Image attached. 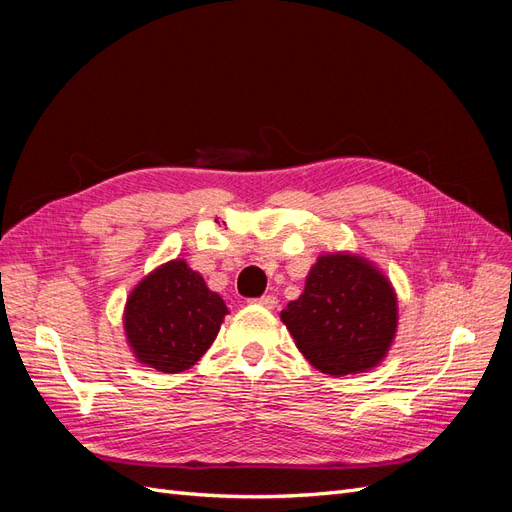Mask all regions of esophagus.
I'll return each instance as SVG.
<instances>
[{"mask_svg":"<svg viewBox=\"0 0 512 512\" xmlns=\"http://www.w3.org/2000/svg\"><path fill=\"white\" fill-rule=\"evenodd\" d=\"M252 303H258V305H262V307H267V309H273V307L277 305V299L273 297V294H265V297H258V299H252Z\"/></svg>","mask_w":512,"mask_h":512,"instance_id":"34e87169","label":"esophagus"}]
</instances>
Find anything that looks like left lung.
Returning <instances> with one entry per match:
<instances>
[{
	"instance_id": "1",
	"label": "left lung",
	"mask_w": 512,
	"mask_h": 512,
	"mask_svg": "<svg viewBox=\"0 0 512 512\" xmlns=\"http://www.w3.org/2000/svg\"><path fill=\"white\" fill-rule=\"evenodd\" d=\"M282 322L322 374H359L376 367L393 344L397 297L391 282L361 256L324 254L301 297L286 305Z\"/></svg>"
}]
</instances>
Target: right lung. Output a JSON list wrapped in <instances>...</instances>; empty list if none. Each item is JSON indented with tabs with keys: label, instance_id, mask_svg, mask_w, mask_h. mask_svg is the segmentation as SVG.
Returning <instances> with one entry per match:
<instances>
[{
	"label": "right lung",
	"instance_id": "1",
	"mask_svg": "<svg viewBox=\"0 0 512 512\" xmlns=\"http://www.w3.org/2000/svg\"><path fill=\"white\" fill-rule=\"evenodd\" d=\"M226 314L220 294L177 258L130 292L123 324L138 363L179 374L209 350Z\"/></svg>",
	"mask_w": 512,
	"mask_h": 512
}]
</instances>
